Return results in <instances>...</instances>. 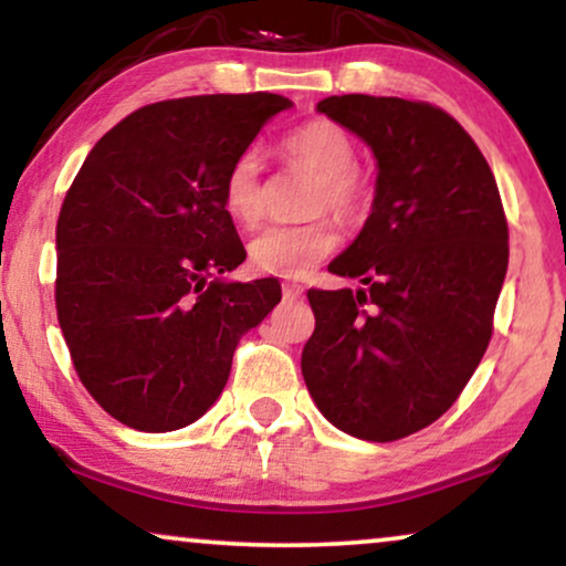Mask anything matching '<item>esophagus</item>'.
I'll use <instances>...</instances> for the list:
<instances>
[{"instance_id":"esophagus-1","label":"esophagus","mask_w":566,"mask_h":566,"mask_svg":"<svg viewBox=\"0 0 566 566\" xmlns=\"http://www.w3.org/2000/svg\"><path fill=\"white\" fill-rule=\"evenodd\" d=\"M282 292H284V300H297V297H303L305 287L297 282H287V284H282Z\"/></svg>"}]
</instances>
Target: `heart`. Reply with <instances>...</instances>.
<instances>
[{"label": "heart", "mask_w": 566, "mask_h": 566, "mask_svg": "<svg viewBox=\"0 0 566 566\" xmlns=\"http://www.w3.org/2000/svg\"><path fill=\"white\" fill-rule=\"evenodd\" d=\"M279 154L292 167L313 175L307 185L303 224H276L255 234L248 245L250 266L261 274L300 279L336 248L332 213L342 224H355L370 209V185L357 171L355 140L332 119H313L279 143ZM263 159L255 148H245L227 169L221 182V206L238 227H255L263 219Z\"/></svg>", "instance_id": "b5f03b06"}]
</instances>
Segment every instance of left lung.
<instances>
[{
    "label": "left lung",
    "instance_id": "obj_1",
    "mask_svg": "<svg viewBox=\"0 0 566 566\" xmlns=\"http://www.w3.org/2000/svg\"><path fill=\"white\" fill-rule=\"evenodd\" d=\"M318 112L378 159L374 211L336 276L363 290H311L316 328L303 378L326 420L397 441L457 402L489 347L510 263L493 171L452 114L395 96H328Z\"/></svg>",
    "mask_w": 566,
    "mask_h": 566
}]
</instances>
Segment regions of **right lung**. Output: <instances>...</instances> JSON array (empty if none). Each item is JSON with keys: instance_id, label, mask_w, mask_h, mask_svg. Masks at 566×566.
I'll list each match as a JSON object with an SVG mask.
<instances>
[{"instance_id": "1", "label": "right lung", "mask_w": 566, "mask_h": 566, "mask_svg": "<svg viewBox=\"0 0 566 566\" xmlns=\"http://www.w3.org/2000/svg\"><path fill=\"white\" fill-rule=\"evenodd\" d=\"M292 102L217 93L140 106L93 146L56 219V318L88 395L146 433L190 426L224 389L276 279L245 261L221 206L227 169Z\"/></svg>"}]
</instances>
